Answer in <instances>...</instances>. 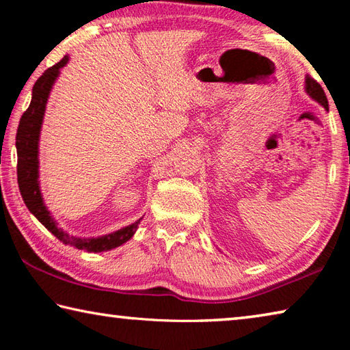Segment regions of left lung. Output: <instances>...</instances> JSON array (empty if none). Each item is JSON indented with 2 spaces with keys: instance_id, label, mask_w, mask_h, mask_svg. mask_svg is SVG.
<instances>
[{
  "instance_id": "obj_1",
  "label": "left lung",
  "mask_w": 350,
  "mask_h": 350,
  "mask_svg": "<svg viewBox=\"0 0 350 350\" xmlns=\"http://www.w3.org/2000/svg\"><path fill=\"white\" fill-rule=\"evenodd\" d=\"M306 92L309 94V96L313 100H315V102H318L319 105L324 106L325 111H329V102H327V97H325V94L323 91V88L319 86V83H317L309 75L306 77Z\"/></svg>"
}]
</instances>
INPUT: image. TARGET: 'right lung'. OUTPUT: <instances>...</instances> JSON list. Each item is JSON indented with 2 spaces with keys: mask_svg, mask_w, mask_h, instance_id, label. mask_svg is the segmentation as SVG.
Here are the masks:
<instances>
[{
  "mask_svg": "<svg viewBox=\"0 0 350 350\" xmlns=\"http://www.w3.org/2000/svg\"><path fill=\"white\" fill-rule=\"evenodd\" d=\"M69 62V57L64 55L60 62L54 66L44 70V74L35 81L32 90V100L29 108L21 116L18 131H16V156H18V165H16V176H18L20 193L25 200L29 211L38 219V221L55 236L63 244L72 245L79 250L86 252H108L112 248L120 247L134 236L137 230L140 219L134 224H129L117 232H112L97 238H77L64 232L58 227V222L51 216V211L44 205L43 194L40 189V171H38V145L40 133L43 125L46 103L55 80L60 75V69L64 68Z\"/></svg>",
  "mask_w": 350,
  "mask_h": 350,
  "instance_id": "obj_1",
  "label": "right lung"
}]
</instances>
